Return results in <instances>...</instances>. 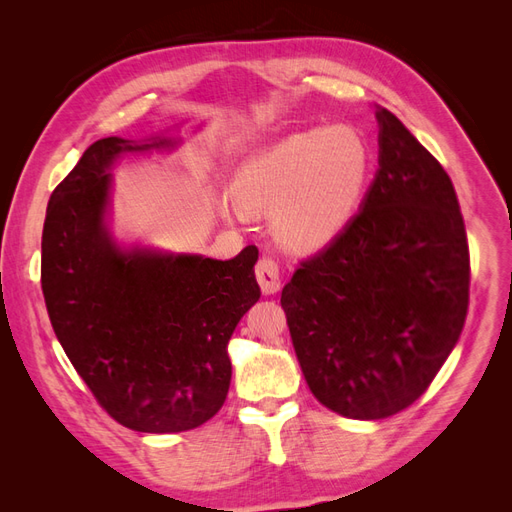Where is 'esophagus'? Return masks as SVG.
Returning a JSON list of instances; mask_svg holds the SVG:
<instances>
[{
    "label": "esophagus",
    "instance_id": "1",
    "mask_svg": "<svg viewBox=\"0 0 512 512\" xmlns=\"http://www.w3.org/2000/svg\"><path fill=\"white\" fill-rule=\"evenodd\" d=\"M256 280L265 294H273L280 290L282 286V275H280V265L269 256H262L256 262Z\"/></svg>",
    "mask_w": 512,
    "mask_h": 512
}]
</instances>
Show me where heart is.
<instances>
[{"mask_svg":"<svg viewBox=\"0 0 512 512\" xmlns=\"http://www.w3.org/2000/svg\"><path fill=\"white\" fill-rule=\"evenodd\" d=\"M371 177V151L352 126L286 136L245 160L235 179L237 218L273 211L280 237L294 247L331 241L354 215Z\"/></svg>","mask_w":512,"mask_h":512,"instance_id":"obj_1","label":"heart"}]
</instances>
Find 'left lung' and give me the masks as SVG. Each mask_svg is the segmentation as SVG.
Masks as SVG:
<instances>
[{
  "mask_svg": "<svg viewBox=\"0 0 512 512\" xmlns=\"http://www.w3.org/2000/svg\"><path fill=\"white\" fill-rule=\"evenodd\" d=\"M380 168L361 209L282 290L309 391L376 421L412 406L461 335L470 250L451 177L380 108Z\"/></svg>",
  "mask_w": 512,
  "mask_h": 512,
  "instance_id": "8db88e82",
  "label": "left lung"
}]
</instances>
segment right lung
<instances>
[{
    "instance_id": "1",
    "label": "right lung",
    "mask_w": 512,
    "mask_h": 512,
    "mask_svg": "<svg viewBox=\"0 0 512 512\" xmlns=\"http://www.w3.org/2000/svg\"><path fill=\"white\" fill-rule=\"evenodd\" d=\"M134 145H91L51 194L42 292L53 331L98 404L123 427L177 433L207 423L228 395V339L260 288L258 247L232 260L119 252L102 215L111 175Z\"/></svg>"
}]
</instances>
